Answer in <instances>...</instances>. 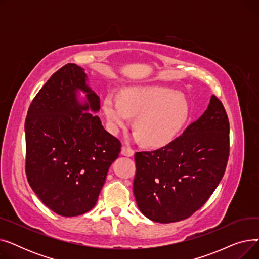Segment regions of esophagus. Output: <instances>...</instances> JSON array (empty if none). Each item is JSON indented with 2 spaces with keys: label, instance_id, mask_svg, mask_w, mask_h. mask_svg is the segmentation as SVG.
I'll list each match as a JSON object with an SVG mask.
<instances>
[{
  "label": "esophagus",
  "instance_id": "esophagus-1",
  "mask_svg": "<svg viewBox=\"0 0 259 259\" xmlns=\"http://www.w3.org/2000/svg\"><path fill=\"white\" fill-rule=\"evenodd\" d=\"M121 154L125 155V156H133L134 154V150H132V149L130 147H127V146H122L121 147Z\"/></svg>",
  "mask_w": 259,
  "mask_h": 259
}]
</instances>
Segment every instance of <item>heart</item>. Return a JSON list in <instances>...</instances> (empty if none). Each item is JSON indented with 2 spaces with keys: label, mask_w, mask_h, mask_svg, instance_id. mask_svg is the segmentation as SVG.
Segmentation results:
<instances>
[{
  "label": "heart",
  "mask_w": 259,
  "mask_h": 259,
  "mask_svg": "<svg viewBox=\"0 0 259 259\" xmlns=\"http://www.w3.org/2000/svg\"><path fill=\"white\" fill-rule=\"evenodd\" d=\"M104 114L111 132L126 128L130 115H135L137 139L153 147L172 142L189 116V104L183 94L160 86H132L106 97Z\"/></svg>",
  "instance_id": "obj_1"
}]
</instances>
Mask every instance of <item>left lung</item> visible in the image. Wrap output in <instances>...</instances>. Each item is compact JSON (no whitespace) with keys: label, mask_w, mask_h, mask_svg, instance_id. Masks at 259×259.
Here are the masks:
<instances>
[{"label":"left lung","mask_w":259,"mask_h":259,"mask_svg":"<svg viewBox=\"0 0 259 259\" xmlns=\"http://www.w3.org/2000/svg\"><path fill=\"white\" fill-rule=\"evenodd\" d=\"M229 132L225 107L212 95L205 113L179 138L157 150L135 153L133 193L141 212L169 224L205 205L225 174Z\"/></svg>","instance_id":"1"}]
</instances>
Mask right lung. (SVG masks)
<instances>
[{
	"label": "right lung",
	"instance_id": "1",
	"mask_svg": "<svg viewBox=\"0 0 259 259\" xmlns=\"http://www.w3.org/2000/svg\"><path fill=\"white\" fill-rule=\"evenodd\" d=\"M75 64L63 66L31 102L25 120L26 176L46 207L61 216L85 214L98 201L120 142L98 115L100 98ZM87 93L80 103L76 93Z\"/></svg>",
	"mask_w": 259,
	"mask_h": 259
}]
</instances>
